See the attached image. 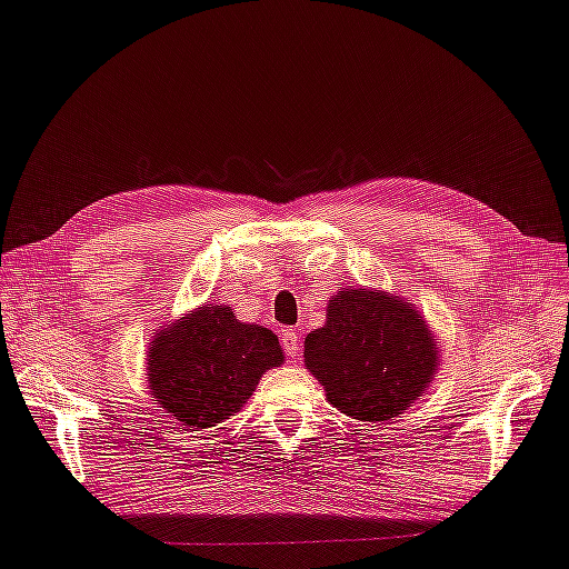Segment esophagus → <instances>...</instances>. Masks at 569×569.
<instances>
[{
    "instance_id": "34e87169",
    "label": "esophagus",
    "mask_w": 569,
    "mask_h": 569,
    "mask_svg": "<svg viewBox=\"0 0 569 569\" xmlns=\"http://www.w3.org/2000/svg\"><path fill=\"white\" fill-rule=\"evenodd\" d=\"M282 347H284V353H287L289 359H297L299 357V351H302V341H299L297 329H284Z\"/></svg>"
}]
</instances>
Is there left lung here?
<instances>
[{
  "label": "left lung",
  "instance_id": "8db88e82",
  "mask_svg": "<svg viewBox=\"0 0 569 569\" xmlns=\"http://www.w3.org/2000/svg\"><path fill=\"white\" fill-rule=\"evenodd\" d=\"M305 363L327 399L357 421H391L433 381L438 345L421 312L381 289L329 299L327 325L305 339Z\"/></svg>",
  "mask_w": 569,
  "mask_h": 569
}]
</instances>
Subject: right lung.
<instances>
[{
  "label": "right lung",
  "mask_w": 569,
  "mask_h": 569,
  "mask_svg": "<svg viewBox=\"0 0 569 569\" xmlns=\"http://www.w3.org/2000/svg\"><path fill=\"white\" fill-rule=\"evenodd\" d=\"M146 361L160 409L183 426L210 428L238 413L284 353L267 327L244 325L224 305H202L160 329Z\"/></svg>",
  "instance_id": "1"
}]
</instances>
